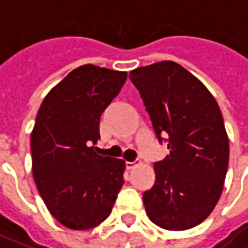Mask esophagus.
<instances>
[{
    "label": "esophagus",
    "instance_id": "obj_1",
    "mask_svg": "<svg viewBox=\"0 0 248 248\" xmlns=\"http://www.w3.org/2000/svg\"><path fill=\"white\" fill-rule=\"evenodd\" d=\"M136 167V162H126V168L127 170H133Z\"/></svg>",
    "mask_w": 248,
    "mask_h": 248
}]
</instances>
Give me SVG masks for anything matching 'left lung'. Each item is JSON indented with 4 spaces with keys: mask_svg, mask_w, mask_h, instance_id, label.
Here are the masks:
<instances>
[{
    "mask_svg": "<svg viewBox=\"0 0 248 248\" xmlns=\"http://www.w3.org/2000/svg\"><path fill=\"white\" fill-rule=\"evenodd\" d=\"M129 78L158 140L170 149L154 165V186L143 192L146 214L165 230L192 228L211 214L223 192L230 148L221 110L208 89L175 62L138 67Z\"/></svg>",
    "mask_w": 248,
    "mask_h": 248,
    "instance_id": "left-lung-1",
    "label": "left lung"
}]
</instances>
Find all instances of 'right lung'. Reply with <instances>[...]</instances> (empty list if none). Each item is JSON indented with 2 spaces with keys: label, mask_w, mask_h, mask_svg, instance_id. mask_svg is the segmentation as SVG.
Returning a JSON list of instances; mask_svg holds the SVG:
<instances>
[{
  "label": "right lung",
  "mask_w": 248,
  "mask_h": 248,
  "mask_svg": "<svg viewBox=\"0 0 248 248\" xmlns=\"http://www.w3.org/2000/svg\"><path fill=\"white\" fill-rule=\"evenodd\" d=\"M127 78L84 64L44 97L31 132L32 175L50 214L72 230H89L112 213L124 161L94 152L100 116ZM97 149V148H96Z\"/></svg>",
  "instance_id": "right-lung-1"
}]
</instances>
